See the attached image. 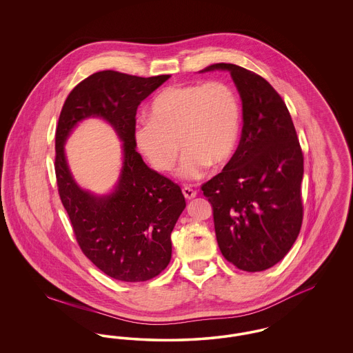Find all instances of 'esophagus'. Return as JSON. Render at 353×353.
Segmentation results:
<instances>
[{"label":"esophagus","mask_w":353,"mask_h":353,"mask_svg":"<svg viewBox=\"0 0 353 353\" xmlns=\"http://www.w3.org/2000/svg\"><path fill=\"white\" fill-rule=\"evenodd\" d=\"M183 193H184L185 199H188V200L194 199L196 194H197V192L194 189H192L190 186H184L183 188Z\"/></svg>","instance_id":"obj_1"}]
</instances>
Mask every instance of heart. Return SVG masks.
<instances>
[{
    "label": "heart",
    "mask_w": 353,
    "mask_h": 353,
    "mask_svg": "<svg viewBox=\"0 0 353 353\" xmlns=\"http://www.w3.org/2000/svg\"><path fill=\"white\" fill-rule=\"evenodd\" d=\"M148 118L134 125L139 151L154 168L167 172L183 147L177 174L193 181L209 165L219 168L233 156L241 131V101L234 87L223 81L173 84L153 98Z\"/></svg>",
    "instance_id": "1"
}]
</instances>
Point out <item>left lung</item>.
Instances as JSON below:
<instances>
[{"instance_id": "obj_1", "label": "left lung", "mask_w": 353, "mask_h": 353, "mask_svg": "<svg viewBox=\"0 0 353 353\" xmlns=\"http://www.w3.org/2000/svg\"><path fill=\"white\" fill-rule=\"evenodd\" d=\"M228 70L242 99L243 127L233 157L202 185L213 208L219 250L249 272L276 265L296 241L303 222V152L282 97L261 75Z\"/></svg>"}]
</instances>
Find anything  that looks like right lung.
Segmentation results:
<instances>
[{
	"instance_id": "1",
	"label": "right lung",
	"mask_w": 353,
	"mask_h": 353,
	"mask_svg": "<svg viewBox=\"0 0 353 353\" xmlns=\"http://www.w3.org/2000/svg\"><path fill=\"white\" fill-rule=\"evenodd\" d=\"M169 78L95 72L68 94L55 131L58 193L77 242L98 269L123 282H145L165 270L172 256L170 233L185 208L181 188L148 168L134 148L137 107ZM90 116L105 118L125 141L119 186L105 198L74 184L63 151L70 130Z\"/></svg>"
}]
</instances>
